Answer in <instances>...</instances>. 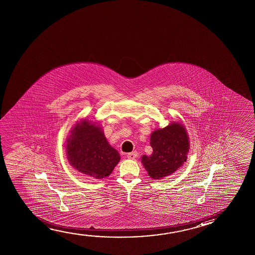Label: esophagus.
I'll use <instances>...</instances> for the list:
<instances>
[{
    "mask_svg": "<svg viewBox=\"0 0 255 255\" xmlns=\"http://www.w3.org/2000/svg\"><path fill=\"white\" fill-rule=\"evenodd\" d=\"M137 151H132V152H129L127 154V158L129 159H135L137 158Z\"/></svg>",
    "mask_w": 255,
    "mask_h": 255,
    "instance_id": "34e87169",
    "label": "esophagus"
}]
</instances>
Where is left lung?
Returning a JSON list of instances; mask_svg holds the SVG:
<instances>
[{"instance_id": "8db88e82", "label": "left lung", "mask_w": 255, "mask_h": 255, "mask_svg": "<svg viewBox=\"0 0 255 255\" xmlns=\"http://www.w3.org/2000/svg\"><path fill=\"white\" fill-rule=\"evenodd\" d=\"M152 153L142 157V163L152 179H162L182 166L187 160L189 142L184 126L172 124L151 133Z\"/></svg>"}]
</instances>
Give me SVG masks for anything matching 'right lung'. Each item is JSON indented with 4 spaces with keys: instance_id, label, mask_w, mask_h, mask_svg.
Wrapping results in <instances>:
<instances>
[{
    "instance_id": "add662e5",
    "label": "right lung",
    "mask_w": 255,
    "mask_h": 255,
    "mask_svg": "<svg viewBox=\"0 0 255 255\" xmlns=\"http://www.w3.org/2000/svg\"><path fill=\"white\" fill-rule=\"evenodd\" d=\"M67 155L74 168L96 179L110 175L120 160L119 153L109 144L101 128L85 120L72 129Z\"/></svg>"
}]
</instances>
